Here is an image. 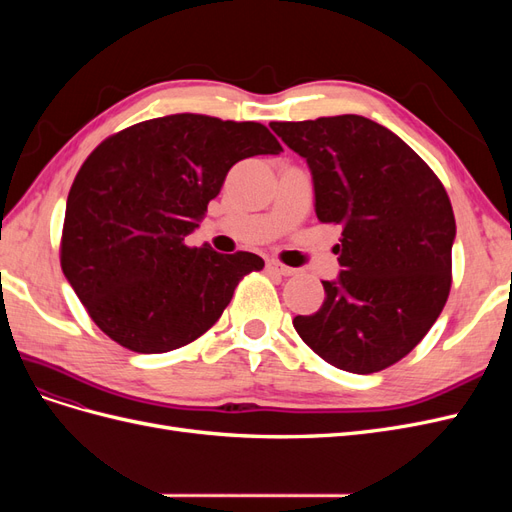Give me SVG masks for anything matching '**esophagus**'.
<instances>
[{"mask_svg":"<svg viewBox=\"0 0 512 512\" xmlns=\"http://www.w3.org/2000/svg\"><path fill=\"white\" fill-rule=\"evenodd\" d=\"M267 271L277 273V275H284V277H290V275L297 273L294 269H290V267L282 265V262H277V260H267Z\"/></svg>","mask_w":512,"mask_h":512,"instance_id":"obj_1","label":"esophagus"}]
</instances>
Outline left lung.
<instances>
[{"instance_id": "left-lung-1", "label": "left lung", "mask_w": 512, "mask_h": 512, "mask_svg": "<svg viewBox=\"0 0 512 512\" xmlns=\"http://www.w3.org/2000/svg\"><path fill=\"white\" fill-rule=\"evenodd\" d=\"M305 158L320 222L342 224L337 280L294 329L352 374L397 363L438 320L451 292L455 215L433 170L397 134L361 115L273 121Z\"/></svg>"}]
</instances>
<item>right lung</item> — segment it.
<instances>
[{
  "instance_id": "1",
  "label": "right lung",
  "mask_w": 512,
  "mask_h": 512,
  "mask_svg": "<svg viewBox=\"0 0 512 512\" xmlns=\"http://www.w3.org/2000/svg\"><path fill=\"white\" fill-rule=\"evenodd\" d=\"M280 151L262 123L192 113L136 123L91 151L68 194L61 269L102 333L160 354L218 322L241 277L265 260L188 247L185 237L232 166Z\"/></svg>"
}]
</instances>
